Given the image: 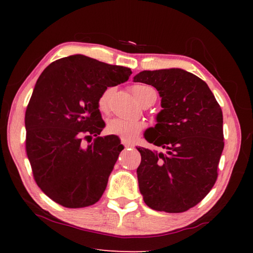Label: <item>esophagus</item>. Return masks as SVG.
I'll use <instances>...</instances> for the list:
<instances>
[{"label":"esophagus","instance_id":"1","mask_svg":"<svg viewBox=\"0 0 253 253\" xmlns=\"http://www.w3.org/2000/svg\"><path fill=\"white\" fill-rule=\"evenodd\" d=\"M122 144L124 145V146H125V148H131V147H134V144L128 143V142H126V140H124V139H122Z\"/></svg>","mask_w":253,"mask_h":253}]
</instances>
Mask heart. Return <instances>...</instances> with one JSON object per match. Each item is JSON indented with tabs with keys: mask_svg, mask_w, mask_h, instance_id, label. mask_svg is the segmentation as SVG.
<instances>
[{
	"mask_svg": "<svg viewBox=\"0 0 253 253\" xmlns=\"http://www.w3.org/2000/svg\"><path fill=\"white\" fill-rule=\"evenodd\" d=\"M130 91L135 99L139 102L140 105L148 99L156 100L157 93L155 89L151 85L146 84H132L130 87ZM114 89L111 87L106 88L101 95L98 98L97 106L101 113H108L109 110V104L111 96H113ZM145 123L142 121H134V119H123V118H113L107 123L106 130L110 135L118 136L126 142H130L134 140L140 132L144 130Z\"/></svg>",
	"mask_w": 253,
	"mask_h": 253,
	"instance_id": "b5f03b06",
	"label": "heart"
}]
</instances>
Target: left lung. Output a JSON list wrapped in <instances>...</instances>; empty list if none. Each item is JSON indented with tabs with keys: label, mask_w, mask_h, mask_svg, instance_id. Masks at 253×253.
Masks as SVG:
<instances>
[{
	"label": "left lung",
	"mask_w": 253,
	"mask_h": 253,
	"mask_svg": "<svg viewBox=\"0 0 253 253\" xmlns=\"http://www.w3.org/2000/svg\"><path fill=\"white\" fill-rule=\"evenodd\" d=\"M136 83L152 84L162 97L157 124L145 134L164 149L138 147L137 169L144 202L156 211L185 212L212 190L224 147L223 115L205 81L182 69L142 71Z\"/></svg>",
	"instance_id": "1"
}]
</instances>
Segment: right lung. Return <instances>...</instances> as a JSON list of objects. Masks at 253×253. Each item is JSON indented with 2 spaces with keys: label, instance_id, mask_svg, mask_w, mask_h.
<instances>
[{
  "label": "right lung",
  "instance_id": "add662e5",
  "mask_svg": "<svg viewBox=\"0 0 253 253\" xmlns=\"http://www.w3.org/2000/svg\"><path fill=\"white\" fill-rule=\"evenodd\" d=\"M130 74L76 54L50 63L38 79L25 111V151L34 181L55 203L77 209L100 200L124 147L116 136H99L105 123L97 101Z\"/></svg>",
  "mask_w": 253,
  "mask_h": 253
}]
</instances>
